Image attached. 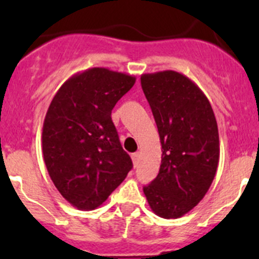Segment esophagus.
I'll return each mask as SVG.
<instances>
[{"label":"esophagus","mask_w":259,"mask_h":259,"mask_svg":"<svg viewBox=\"0 0 259 259\" xmlns=\"http://www.w3.org/2000/svg\"><path fill=\"white\" fill-rule=\"evenodd\" d=\"M132 159H133V163L138 164V161H139V159H140V153H139V151H138V153L132 154Z\"/></svg>","instance_id":"esophagus-1"}]
</instances>
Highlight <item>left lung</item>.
<instances>
[{
  "mask_svg": "<svg viewBox=\"0 0 259 259\" xmlns=\"http://www.w3.org/2000/svg\"><path fill=\"white\" fill-rule=\"evenodd\" d=\"M142 88L161 144L159 174L144 194L151 210L180 218L207 194L219 161V134L209 100L197 83L173 70L143 74Z\"/></svg>",
  "mask_w": 259,
  "mask_h": 259,
  "instance_id": "8db88e82",
  "label": "left lung"
}]
</instances>
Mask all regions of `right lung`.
Segmentation results:
<instances>
[{
    "instance_id": "add662e5",
    "label": "right lung",
    "mask_w": 259,
    "mask_h": 259,
    "mask_svg": "<svg viewBox=\"0 0 259 259\" xmlns=\"http://www.w3.org/2000/svg\"><path fill=\"white\" fill-rule=\"evenodd\" d=\"M135 80L91 67L65 81L50 104L42 127L44 160L55 187L77 209L100 207L133 168L111 110Z\"/></svg>"
}]
</instances>
